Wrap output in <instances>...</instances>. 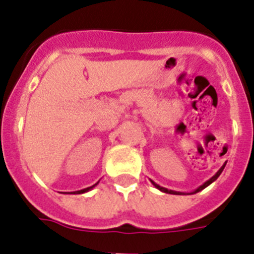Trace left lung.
Here are the masks:
<instances>
[{
  "label": "left lung",
  "mask_w": 254,
  "mask_h": 254,
  "mask_svg": "<svg viewBox=\"0 0 254 254\" xmlns=\"http://www.w3.org/2000/svg\"><path fill=\"white\" fill-rule=\"evenodd\" d=\"M224 167H225V164H224V166H223V167H221L220 170H219V171H218V172H216V175H215V176H212V177H211V178H210L209 181H206V182H205V184H204V185H202V186H200V187H198V189H197V190H195V191H193V193L198 192V191H201V190H204V189H205V187H207V186H209V185H210V184H212V182L215 181L216 178H218V177H219V176H220V173H221V172H223V170H224ZM152 184H153V185H154V186H155V187H157V189H158V190H161V191H163V192H166V193H173V195H182V193H180V192H176V191H172V190H167V189H164V187H161V186H159V185L154 184V182H153V181H152Z\"/></svg>",
  "instance_id": "1"
}]
</instances>
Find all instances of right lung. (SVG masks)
Wrapping results in <instances>:
<instances>
[{
  "mask_svg": "<svg viewBox=\"0 0 254 254\" xmlns=\"http://www.w3.org/2000/svg\"><path fill=\"white\" fill-rule=\"evenodd\" d=\"M96 185H97V184H95V185H93V186H91V187H87V189L81 190V191H76V192H70V193H83V192H87V191H90V190L92 189V187H95Z\"/></svg>",
  "mask_w": 254,
  "mask_h": 254,
  "instance_id": "obj_1",
  "label": "right lung"
}]
</instances>
